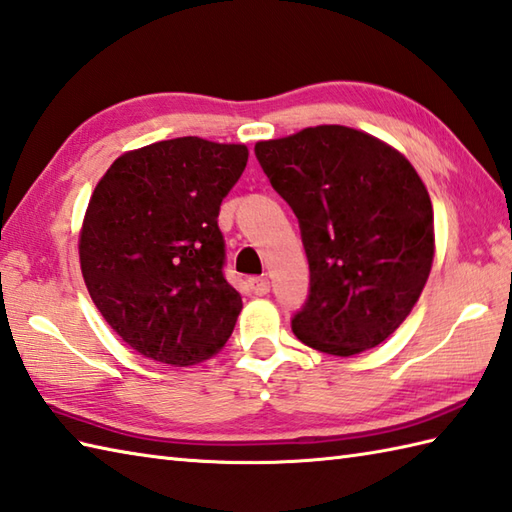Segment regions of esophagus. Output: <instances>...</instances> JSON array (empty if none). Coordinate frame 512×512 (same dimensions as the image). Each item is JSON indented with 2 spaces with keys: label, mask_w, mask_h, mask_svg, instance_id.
I'll use <instances>...</instances> for the list:
<instances>
[{
  "label": "esophagus",
  "mask_w": 512,
  "mask_h": 512,
  "mask_svg": "<svg viewBox=\"0 0 512 512\" xmlns=\"http://www.w3.org/2000/svg\"><path fill=\"white\" fill-rule=\"evenodd\" d=\"M248 288L255 292L257 297H264L270 292V281L266 277H250L248 279Z\"/></svg>",
  "instance_id": "34e87169"
}]
</instances>
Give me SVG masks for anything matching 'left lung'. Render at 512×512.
Returning <instances> with one entry per match:
<instances>
[{"mask_svg": "<svg viewBox=\"0 0 512 512\" xmlns=\"http://www.w3.org/2000/svg\"><path fill=\"white\" fill-rule=\"evenodd\" d=\"M255 156L297 215L310 264L297 339L332 356L383 343L416 306L433 262V209L409 160L378 138L319 125Z\"/></svg>", "mask_w": 512, "mask_h": 512, "instance_id": "obj_1", "label": "left lung"}]
</instances>
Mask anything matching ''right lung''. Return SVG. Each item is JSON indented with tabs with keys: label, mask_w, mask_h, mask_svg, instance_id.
<instances>
[{
	"label": "right lung",
	"mask_w": 512,
	"mask_h": 512,
	"mask_svg": "<svg viewBox=\"0 0 512 512\" xmlns=\"http://www.w3.org/2000/svg\"><path fill=\"white\" fill-rule=\"evenodd\" d=\"M244 145L184 136L123 154L88 204L79 257L94 306L154 361L217 354L242 297L224 277L222 200L246 169Z\"/></svg>",
	"instance_id": "add662e5"
}]
</instances>
